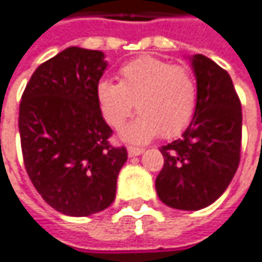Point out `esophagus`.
<instances>
[{"label":"esophagus","mask_w":262,"mask_h":262,"mask_svg":"<svg viewBox=\"0 0 262 262\" xmlns=\"http://www.w3.org/2000/svg\"><path fill=\"white\" fill-rule=\"evenodd\" d=\"M145 149L142 148V146H129V156L133 157V156H139V154H142Z\"/></svg>","instance_id":"obj_1"}]
</instances>
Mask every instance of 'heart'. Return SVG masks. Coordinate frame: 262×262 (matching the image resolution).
Segmentation results:
<instances>
[{
	"label": "heart",
	"mask_w": 262,
	"mask_h": 262,
	"mask_svg": "<svg viewBox=\"0 0 262 262\" xmlns=\"http://www.w3.org/2000/svg\"><path fill=\"white\" fill-rule=\"evenodd\" d=\"M96 95L102 116L114 129L126 123L136 103L141 116L123 136L145 142L159 133L162 138H173L188 127L197 110L199 87L187 65L142 56L120 68L118 83L102 80Z\"/></svg>",
	"instance_id": "obj_1"
}]
</instances>
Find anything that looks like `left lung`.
<instances>
[{"label":"left lung","instance_id":"1","mask_svg":"<svg viewBox=\"0 0 262 262\" xmlns=\"http://www.w3.org/2000/svg\"><path fill=\"white\" fill-rule=\"evenodd\" d=\"M199 100L182 136L160 148L164 164L156 190L164 205L199 210L230 185L240 163L242 105L228 72L203 54L192 56Z\"/></svg>","mask_w":262,"mask_h":262}]
</instances>
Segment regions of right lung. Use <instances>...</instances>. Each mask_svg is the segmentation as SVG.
<instances>
[{
	"label": "right lung",
	"instance_id": "right-lung-1",
	"mask_svg": "<svg viewBox=\"0 0 262 262\" xmlns=\"http://www.w3.org/2000/svg\"><path fill=\"white\" fill-rule=\"evenodd\" d=\"M103 53L70 47L41 63L25 87L19 132L26 173L60 213L87 216L116 199L126 146L111 145L98 84Z\"/></svg>",
	"mask_w": 262,
	"mask_h": 262
}]
</instances>
